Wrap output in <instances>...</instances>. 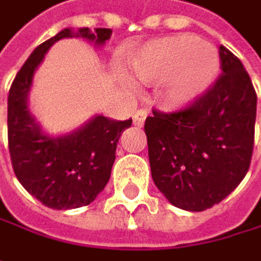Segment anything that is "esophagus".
Instances as JSON below:
<instances>
[{"mask_svg": "<svg viewBox=\"0 0 261 261\" xmlns=\"http://www.w3.org/2000/svg\"><path fill=\"white\" fill-rule=\"evenodd\" d=\"M146 110L145 109H139V110H136L134 112V115H133V121H134V124L136 125H139V127H142L143 124H145V119H146Z\"/></svg>", "mask_w": 261, "mask_h": 261, "instance_id": "1", "label": "esophagus"}]
</instances>
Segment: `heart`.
I'll use <instances>...</instances> for the list:
<instances>
[{"mask_svg": "<svg viewBox=\"0 0 261 261\" xmlns=\"http://www.w3.org/2000/svg\"><path fill=\"white\" fill-rule=\"evenodd\" d=\"M131 74L145 83L163 82L164 100L185 106L212 86L220 71L215 47L190 34L146 43L128 61Z\"/></svg>", "mask_w": 261, "mask_h": 261, "instance_id": "obj_1", "label": "heart"}]
</instances>
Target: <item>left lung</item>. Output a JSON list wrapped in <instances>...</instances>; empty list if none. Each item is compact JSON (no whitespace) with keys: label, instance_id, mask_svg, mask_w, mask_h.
<instances>
[{"label":"left lung","instance_id":"obj_1","mask_svg":"<svg viewBox=\"0 0 261 261\" xmlns=\"http://www.w3.org/2000/svg\"><path fill=\"white\" fill-rule=\"evenodd\" d=\"M223 73L187 107L145 121L151 173L173 206L200 212L245 178L254 148L257 94L242 62L220 46Z\"/></svg>","mask_w":261,"mask_h":261}]
</instances>
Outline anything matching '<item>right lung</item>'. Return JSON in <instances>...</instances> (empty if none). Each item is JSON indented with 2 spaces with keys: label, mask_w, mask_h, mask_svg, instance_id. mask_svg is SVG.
Masks as SVG:
<instances>
[{
  "label": "right lung",
  "mask_w": 261,
  "mask_h": 261,
  "mask_svg": "<svg viewBox=\"0 0 261 261\" xmlns=\"http://www.w3.org/2000/svg\"><path fill=\"white\" fill-rule=\"evenodd\" d=\"M110 36L109 28H81L76 33L62 30L36 47L10 86L7 131L13 170L23 188L47 207L74 209L95 200L109 182L116 143L122 131L131 127V119L95 116L71 134L49 137L40 130L27 105L34 71L49 47L61 38L83 37L105 44Z\"/></svg>",
  "instance_id": "1"
}]
</instances>
